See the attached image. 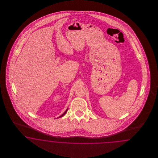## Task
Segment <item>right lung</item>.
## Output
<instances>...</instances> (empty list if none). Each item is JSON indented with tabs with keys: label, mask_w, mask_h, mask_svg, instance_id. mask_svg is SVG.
I'll return each instance as SVG.
<instances>
[{
	"label": "right lung",
	"mask_w": 158,
	"mask_h": 158,
	"mask_svg": "<svg viewBox=\"0 0 158 158\" xmlns=\"http://www.w3.org/2000/svg\"><path fill=\"white\" fill-rule=\"evenodd\" d=\"M68 110V108H67V110H66L64 112V113L62 115H61L60 116H59V118H61V117H62V116H63L64 115H65V114L67 113V110Z\"/></svg>",
	"instance_id": "add662e5"
}]
</instances>
